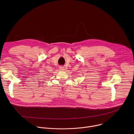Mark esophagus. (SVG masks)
<instances>
[{"label":"esophagus","mask_w":134,"mask_h":134,"mask_svg":"<svg viewBox=\"0 0 134 134\" xmlns=\"http://www.w3.org/2000/svg\"><path fill=\"white\" fill-rule=\"evenodd\" d=\"M65 68L64 67H62V66H60L59 67V70H60L61 71H63V70H65Z\"/></svg>","instance_id":"34e87169"}]
</instances>
